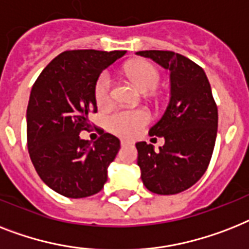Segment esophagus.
I'll return each mask as SVG.
<instances>
[{"label":"esophagus","mask_w":249,"mask_h":249,"mask_svg":"<svg viewBox=\"0 0 249 249\" xmlns=\"http://www.w3.org/2000/svg\"><path fill=\"white\" fill-rule=\"evenodd\" d=\"M121 145H123V147H124V145H126V144H130V142H129V141H125V139H121Z\"/></svg>","instance_id":"1"}]
</instances>
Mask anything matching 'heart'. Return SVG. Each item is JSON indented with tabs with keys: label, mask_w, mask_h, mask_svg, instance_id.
<instances>
[{
	"label": "heart",
	"mask_w": 249,
	"mask_h": 249,
	"mask_svg": "<svg viewBox=\"0 0 249 249\" xmlns=\"http://www.w3.org/2000/svg\"><path fill=\"white\" fill-rule=\"evenodd\" d=\"M130 82L141 92L155 89L160 82V72L152 64L138 61L125 70ZM94 98L98 107H106L112 101V82L107 72H102L94 86ZM149 114L145 110H116L107 118L108 130L120 137H134L149 123Z\"/></svg>",
	"instance_id": "obj_1"
}]
</instances>
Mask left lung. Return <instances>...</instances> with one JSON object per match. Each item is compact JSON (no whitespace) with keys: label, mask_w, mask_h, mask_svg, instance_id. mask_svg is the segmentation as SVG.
<instances>
[{"label":"left lung","mask_w":249,"mask_h":249,"mask_svg":"<svg viewBox=\"0 0 249 249\" xmlns=\"http://www.w3.org/2000/svg\"><path fill=\"white\" fill-rule=\"evenodd\" d=\"M170 71V101L149 135L165 139L155 151L138 142V166L145 188L156 195H177L195 185L211 161L217 134V106L203 69L173 51H139Z\"/></svg>","instance_id":"1"}]
</instances>
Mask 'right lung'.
<instances>
[{
  "instance_id": "obj_1",
  "label": "right lung",
  "mask_w": 249,
  "mask_h": 249,
  "mask_svg": "<svg viewBox=\"0 0 249 249\" xmlns=\"http://www.w3.org/2000/svg\"><path fill=\"white\" fill-rule=\"evenodd\" d=\"M125 51L72 50L60 53L40 72L26 108L28 151L44 184L69 198L96 195L107 180V167L120 141L101 131L96 142L80 139L97 112L94 86L101 72Z\"/></svg>"
}]
</instances>
